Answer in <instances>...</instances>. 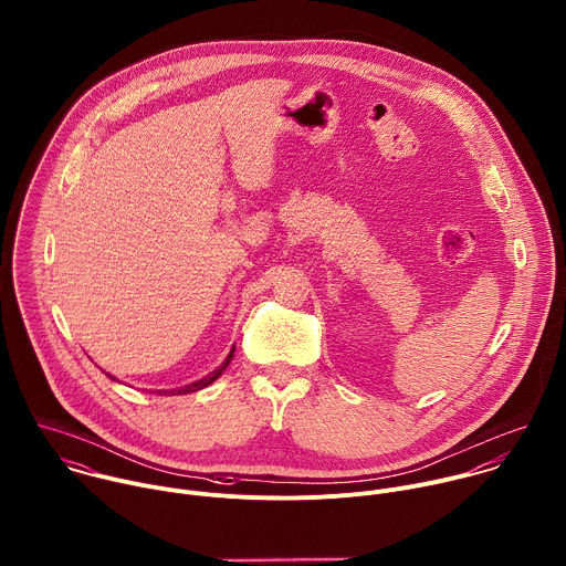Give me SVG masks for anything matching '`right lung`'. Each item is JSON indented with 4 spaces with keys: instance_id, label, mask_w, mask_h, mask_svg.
Listing matches in <instances>:
<instances>
[{
    "instance_id": "add662e5",
    "label": "right lung",
    "mask_w": 566,
    "mask_h": 566,
    "mask_svg": "<svg viewBox=\"0 0 566 566\" xmlns=\"http://www.w3.org/2000/svg\"><path fill=\"white\" fill-rule=\"evenodd\" d=\"M233 353H235V346L231 348V353L227 355V359L213 370V373H209L207 377H202V379H198V381H191V384H187V386H182V388H174V390H158V395H189V392H198V390H202V388H207V386H211L224 370H227V366L231 364V359H233ZM112 381H116V377H112V375H107Z\"/></svg>"
}]
</instances>
